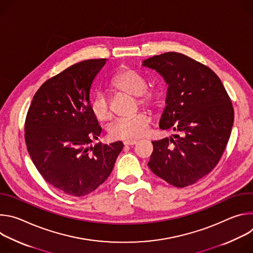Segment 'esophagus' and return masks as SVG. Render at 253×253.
<instances>
[{
  "instance_id": "esophagus-1",
  "label": "esophagus",
  "mask_w": 253,
  "mask_h": 253,
  "mask_svg": "<svg viewBox=\"0 0 253 253\" xmlns=\"http://www.w3.org/2000/svg\"><path fill=\"white\" fill-rule=\"evenodd\" d=\"M135 144H137V141L136 140H126L124 142V145H135Z\"/></svg>"
}]
</instances>
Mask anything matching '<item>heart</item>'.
Returning <instances> with one entry per match:
<instances>
[{"mask_svg": "<svg viewBox=\"0 0 253 253\" xmlns=\"http://www.w3.org/2000/svg\"><path fill=\"white\" fill-rule=\"evenodd\" d=\"M111 86L136 97L140 107L151 108L158 100L159 93L154 88H147V82L139 73L131 69L120 71L111 80ZM91 111L99 121L112 117L109 99L104 93H98L91 102ZM150 117L146 113H138L130 118H120L109 128V135L115 140H134L145 136L148 132Z\"/></svg>", "mask_w": 253, "mask_h": 253, "instance_id": "1", "label": "heart"}]
</instances>
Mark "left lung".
I'll use <instances>...</instances> for the list:
<instances>
[{
	"label": "left lung",
	"instance_id": "1",
	"mask_svg": "<svg viewBox=\"0 0 253 253\" xmlns=\"http://www.w3.org/2000/svg\"><path fill=\"white\" fill-rule=\"evenodd\" d=\"M168 85L159 126L178 134L153 141L148 166L169 184L182 188L197 182L217 165L234 121L231 100L207 66L175 52L142 62Z\"/></svg>",
	"mask_w": 253,
	"mask_h": 253
}]
</instances>
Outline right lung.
Here are the masks:
<instances>
[{
	"label": "right lung",
	"mask_w": 253,
	"mask_h": 253,
	"mask_svg": "<svg viewBox=\"0 0 253 253\" xmlns=\"http://www.w3.org/2000/svg\"><path fill=\"white\" fill-rule=\"evenodd\" d=\"M106 59H91L47 80L34 95L25 122L31 159L46 181L72 196H85L109 177L123 143H97L102 128L90 89Z\"/></svg>",
	"instance_id": "1"
}]
</instances>
